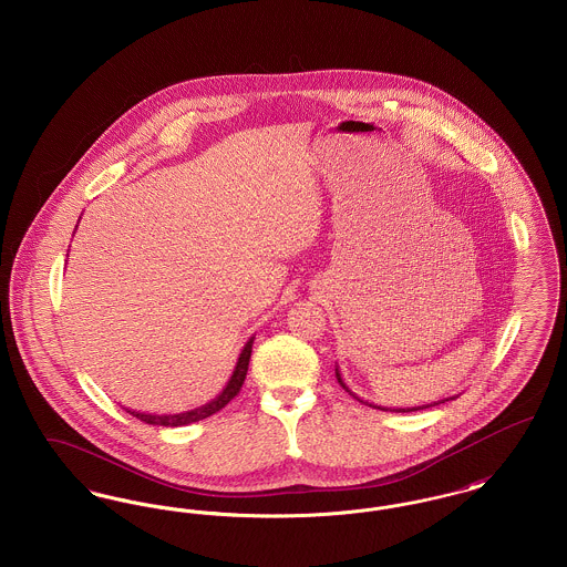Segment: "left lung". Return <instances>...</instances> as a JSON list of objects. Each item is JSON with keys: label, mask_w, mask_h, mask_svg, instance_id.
Segmentation results:
<instances>
[{"label": "left lung", "mask_w": 567, "mask_h": 567, "mask_svg": "<svg viewBox=\"0 0 567 567\" xmlns=\"http://www.w3.org/2000/svg\"><path fill=\"white\" fill-rule=\"evenodd\" d=\"M336 378H338V382H340V384H342V386H344V389H347V391H349V393H351V395H352V398H354V400H359V402H361V404H368V402H363V400H361V398H357V395H354V393H352L351 389H349V386H347V382H344V380H342V374H340V370H338V368H336ZM451 400H455V395H453V398H444V400H437V402H433V404L414 405V408H384V405H374V404H370V405H374V408H378V410H384V412H414V410H423V408H432V405L444 404V402H451Z\"/></svg>", "instance_id": "1"}]
</instances>
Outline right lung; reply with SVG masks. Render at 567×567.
I'll list each match as a JSON object with an SVG mask.
<instances>
[{"instance_id": "add662e5", "label": "right lung", "mask_w": 567, "mask_h": 567, "mask_svg": "<svg viewBox=\"0 0 567 567\" xmlns=\"http://www.w3.org/2000/svg\"><path fill=\"white\" fill-rule=\"evenodd\" d=\"M252 340H255V336L248 338V342L244 344L243 352H240V357H238V363H236V368H234V374L229 377L225 389L216 395L213 402L199 405V408L189 410V412H178V414H148V412H135V410H127V412H130L132 416H135V419L148 423V425H162V427H183V425L197 423V421H202V419L213 416L215 412H218L220 408H225V405L229 404V402L240 393L244 378H246V372H248V361H250V352H252Z\"/></svg>"}]
</instances>
